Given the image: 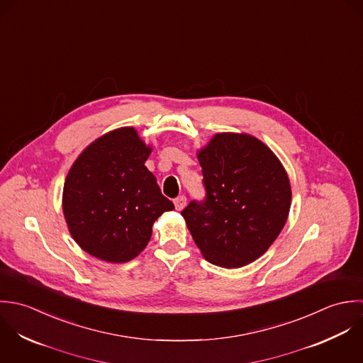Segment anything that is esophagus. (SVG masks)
Wrapping results in <instances>:
<instances>
[{"mask_svg": "<svg viewBox=\"0 0 363 363\" xmlns=\"http://www.w3.org/2000/svg\"><path fill=\"white\" fill-rule=\"evenodd\" d=\"M174 205L177 211H182L186 206V196L185 195H179L178 198L174 199Z\"/></svg>", "mask_w": 363, "mask_h": 363, "instance_id": "obj_1", "label": "esophagus"}]
</instances>
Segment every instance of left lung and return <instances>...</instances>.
Instances as JSON below:
<instances>
[{"label": "left lung", "instance_id": "left-lung-1", "mask_svg": "<svg viewBox=\"0 0 363 363\" xmlns=\"http://www.w3.org/2000/svg\"><path fill=\"white\" fill-rule=\"evenodd\" d=\"M203 201L181 212L203 257L223 268L259 258L289 215V178L277 155L248 135L220 133L198 154Z\"/></svg>", "mask_w": 363, "mask_h": 363}]
</instances>
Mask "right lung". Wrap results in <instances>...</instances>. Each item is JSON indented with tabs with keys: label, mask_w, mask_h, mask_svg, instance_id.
<instances>
[{
	"label": "right lung",
	"mask_w": 363,
	"mask_h": 363,
	"mask_svg": "<svg viewBox=\"0 0 363 363\" xmlns=\"http://www.w3.org/2000/svg\"><path fill=\"white\" fill-rule=\"evenodd\" d=\"M150 151L133 128H123L88 145L74 162L63 211L88 254L108 262L133 259L150 241L152 223L174 209L145 168Z\"/></svg>",
	"instance_id": "obj_1"
}]
</instances>
